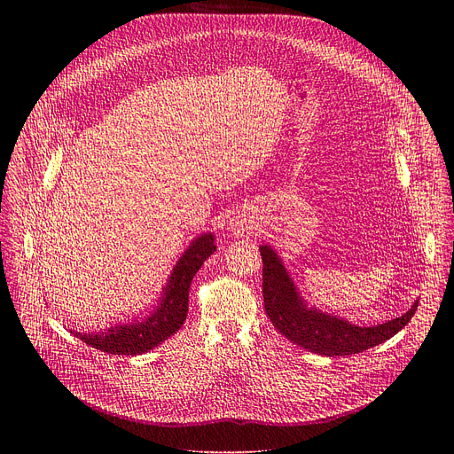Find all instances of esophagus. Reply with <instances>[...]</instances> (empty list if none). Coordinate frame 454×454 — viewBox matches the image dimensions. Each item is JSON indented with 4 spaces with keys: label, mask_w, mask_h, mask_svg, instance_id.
I'll use <instances>...</instances> for the list:
<instances>
[{
    "label": "esophagus",
    "mask_w": 454,
    "mask_h": 454,
    "mask_svg": "<svg viewBox=\"0 0 454 454\" xmlns=\"http://www.w3.org/2000/svg\"><path fill=\"white\" fill-rule=\"evenodd\" d=\"M250 224V221L247 219V215H235V217L230 219V226L233 230H247Z\"/></svg>",
    "instance_id": "esophagus-1"
}]
</instances>
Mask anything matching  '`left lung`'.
Masks as SVG:
<instances>
[{
	"label": "left lung",
	"instance_id": "left-lung-1",
	"mask_svg": "<svg viewBox=\"0 0 454 454\" xmlns=\"http://www.w3.org/2000/svg\"><path fill=\"white\" fill-rule=\"evenodd\" d=\"M259 252L263 257V300L267 317L281 335L313 353L342 356L383 344L411 322L418 309L416 300L407 313L385 324L372 327L349 324L344 318L307 307L278 254L269 245H261Z\"/></svg>",
	"mask_w": 454,
	"mask_h": 454
}]
</instances>
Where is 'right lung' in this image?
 <instances>
[{
  "label": "right lung",
  "mask_w": 454,
  "mask_h": 454,
  "mask_svg": "<svg viewBox=\"0 0 454 454\" xmlns=\"http://www.w3.org/2000/svg\"><path fill=\"white\" fill-rule=\"evenodd\" d=\"M213 241L215 237L211 233H202L189 245L163 287L160 303L145 318L134 320L132 324H119L101 333H81L75 329L71 333L88 346L112 355H141L156 348L185 322L189 285L204 261L217 248Z\"/></svg>",
  "instance_id": "obj_1"
}]
</instances>
